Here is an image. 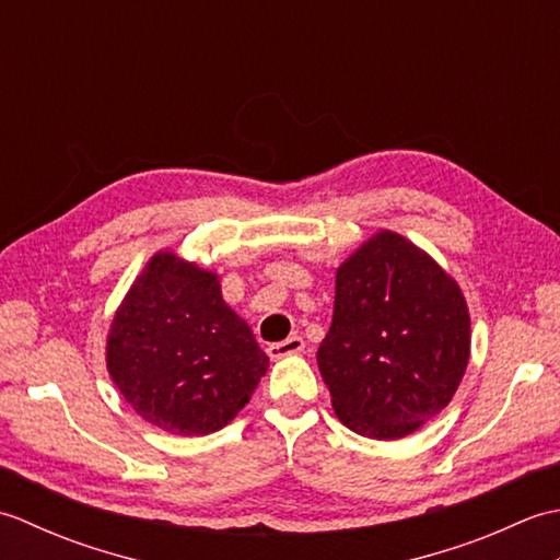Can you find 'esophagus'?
I'll return each mask as SVG.
<instances>
[{
  "instance_id": "esophagus-1",
  "label": "esophagus",
  "mask_w": 560,
  "mask_h": 560,
  "mask_svg": "<svg viewBox=\"0 0 560 560\" xmlns=\"http://www.w3.org/2000/svg\"><path fill=\"white\" fill-rule=\"evenodd\" d=\"M303 349H305V341H303V337H299V335H293V337H289V339H283V341H277V343H269V349H267V353L271 355V359H281V355L301 353Z\"/></svg>"
}]
</instances>
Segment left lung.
I'll return each instance as SVG.
<instances>
[{"label":"left lung","mask_w":560,"mask_h":560,"mask_svg":"<svg viewBox=\"0 0 560 560\" xmlns=\"http://www.w3.org/2000/svg\"><path fill=\"white\" fill-rule=\"evenodd\" d=\"M467 361V303L419 247L383 231L339 267L317 365L335 413L353 433H413L447 407Z\"/></svg>","instance_id":"1"}]
</instances>
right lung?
<instances>
[{"label": "right lung", "mask_w": 560, "mask_h": 560, "mask_svg": "<svg viewBox=\"0 0 560 560\" xmlns=\"http://www.w3.org/2000/svg\"><path fill=\"white\" fill-rule=\"evenodd\" d=\"M269 359L221 299L217 273L153 257L108 337V371L141 419L173 435L219 431L253 397Z\"/></svg>", "instance_id": "right-lung-1"}]
</instances>
